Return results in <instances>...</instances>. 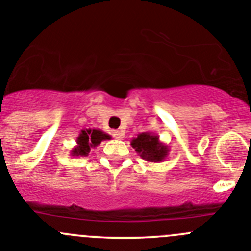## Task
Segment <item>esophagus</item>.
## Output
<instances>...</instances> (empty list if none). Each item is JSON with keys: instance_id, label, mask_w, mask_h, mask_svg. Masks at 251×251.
<instances>
[{"instance_id": "34e87169", "label": "esophagus", "mask_w": 251, "mask_h": 251, "mask_svg": "<svg viewBox=\"0 0 251 251\" xmlns=\"http://www.w3.org/2000/svg\"><path fill=\"white\" fill-rule=\"evenodd\" d=\"M112 136L115 137V139L118 140H121L124 137V132L120 130H116V131H112Z\"/></svg>"}]
</instances>
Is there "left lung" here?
Masks as SVG:
<instances>
[{"instance_id":"8db88e82","label":"left lung","mask_w":251,"mask_h":251,"mask_svg":"<svg viewBox=\"0 0 251 251\" xmlns=\"http://www.w3.org/2000/svg\"><path fill=\"white\" fill-rule=\"evenodd\" d=\"M131 146L140 157L149 162H162L167 158L170 147L160 141V137L152 132H142L131 140Z\"/></svg>"}]
</instances>
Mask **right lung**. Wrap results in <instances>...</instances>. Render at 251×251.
I'll use <instances>...</instances> for the list:
<instances>
[{"label":"right lung","instance_id":"obj_1","mask_svg":"<svg viewBox=\"0 0 251 251\" xmlns=\"http://www.w3.org/2000/svg\"><path fill=\"white\" fill-rule=\"evenodd\" d=\"M111 136L105 133L99 128H84L80 131L79 136L76 137V146L72 149L70 156L74 157H85L88 156L91 149H95L101 144V141L110 140Z\"/></svg>","mask_w":251,"mask_h":251}]
</instances>
